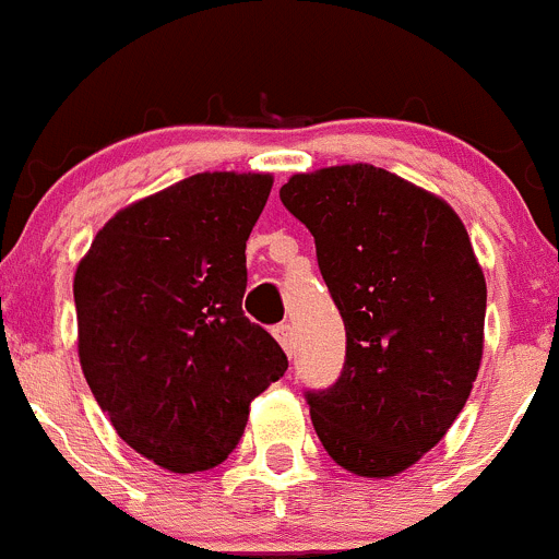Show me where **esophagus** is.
<instances>
[{
    "mask_svg": "<svg viewBox=\"0 0 559 559\" xmlns=\"http://www.w3.org/2000/svg\"><path fill=\"white\" fill-rule=\"evenodd\" d=\"M274 336L282 347H285L287 356H293V345H296V331H293L290 323H280L274 325Z\"/></svg>",
    "mask_w": 559,
    "mask_h": 559,
    "instance_id": "esophagus-1",
    "label": "esophagus"
}]
</instances>
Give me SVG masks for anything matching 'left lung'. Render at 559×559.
<instances>
[{
	"mask_svg": "<svg viewBox=\"0 0 559 559\" xmlns=\"http://www.w3.org/2000/svg\"><path fill=\"white\" fill-rule=\"evenodd\" d=\"M280 201L314 236L345 323L336 383L304 391L336 465L389 478L443 440L484 353L486 282L454 209L374 165L296 174Z\"/></svg>",
	"mask_w": 559,
	"mask_h": 559,
	"instance_id": "left-lung-1",
	"label": "left lung"
}]
</instances>
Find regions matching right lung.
<instances>
[{
  "label": "right lung",
  "instance_id": "add662e5",
  "mask_svg": "<svg viewBox=\"0 0 559 559\" xmlns=\"http://www.w3.org/2000/svg\"><path fill=\"white\" fill-rule=\"evenodd\" d=\"M269 174H198L121 209L73 293L79 356L119 438L174 473L217 467L287 356L241 309Z\"/></svg>",
  "mask_w": 559,
  "mask_h": 559
}]
</instances>
